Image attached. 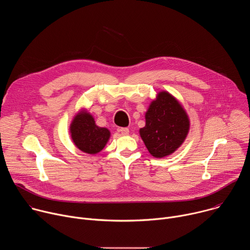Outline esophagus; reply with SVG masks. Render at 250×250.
I'll return each mask as SVG.
<instances>
[{"label":"esophagus","instance_id":"esophagus-1","mask_svg":"<svg viewBox=\"0 0 250 250\" xmlns=\"http://www.w3.org/2000/svg\"><path fill=\"white\" fill-rule=\"evenodd\" d=\"M118 132H120L122 135H127L129 133V129L126 127H119Z\"/></svg>","mask_w":250,"mask_h":250}]
</instances>
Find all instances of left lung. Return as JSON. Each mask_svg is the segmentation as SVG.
I'll return each instance as SVG.
<instances>
[{
	"mask_svg": "<svg viewBox=\"0 0 250 250\" xmlns=\"http://www.w3.org/2000/svg\"><path fill=\"white\" fill-rule=\"evenodd\" d=\"M190 129L189 117L174 96L161 91L146 113V126L139 129L149 153L156 158L172 154L185 141Z\"/></svg>",
	"mask_w": 250,
	"mask_h": 250,
	"instance_id": "8db88e82",
	"label": "left lung"
}]
</instances>
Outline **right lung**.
Segmentation results:
<instances>
[{
    "label": "right lung",
    "instance_id": "obj_1",
    "mask_svg": "<svg viewBox=\"0 0 250 250\" xmlns=\"http://www.w3.org/2000/svg\"><path fill=\"white\" fill-rule=\"evenodd\" d=\"M69 131L76 147L88 154H97L102 151L111 136L110 130L98 126L93 116L85 109L75 115Z\"/></svg>",
    "mask_w": 250,
    "mask_h": 250
}]
</instances>
